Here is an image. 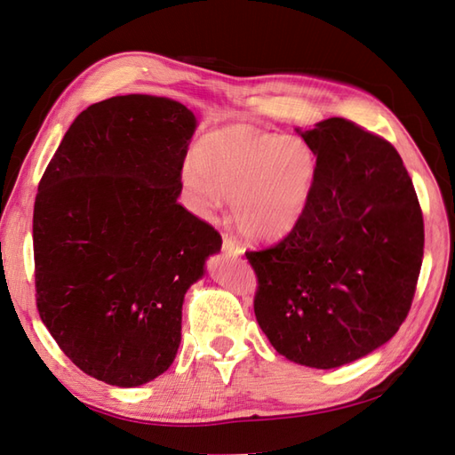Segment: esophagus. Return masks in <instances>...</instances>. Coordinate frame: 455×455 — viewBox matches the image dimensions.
Masks as SVG:
<instances>
[{"label": "esophagus", "mask_w": 455, "mask_h": 455, "mask_svg": "<svg viewBox=\"0 0 455 455\" xmlns=\"http://www.w3.org/2000/svg\"><path fill=\"white\" fill-rule=\"evenodd\" d=\"M221 249H224V252H228V254H234V257H237V254H243V247L234 237L228 235V234H224V243H221Z\"/></svg>", "instance_id": "1"}]
</instances>
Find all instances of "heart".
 I'll return each instance as SVG.
<instances>
[{"mask_svg":"<svg viewBox=\"0 0 455 455\" xmlns=\"http://www.w3.org/2000/svg\"><path fill=\"white\" fill-rule=\"evenodd\" d=\"M316 175V154L303 139L252 125L206 132L185 168L187 185L208 204L231 201V218L252 241L290 234L311 201Z\"/></svg>","mask_w":455,"mask_h":455,"instance_id":"obj_1","label":"heart"}]
</instances>
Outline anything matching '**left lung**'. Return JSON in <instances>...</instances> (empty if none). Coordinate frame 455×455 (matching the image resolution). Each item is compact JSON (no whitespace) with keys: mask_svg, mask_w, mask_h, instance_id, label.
Returning <instances> with one entry per match:
<instances>
[{"mask_svg":"<svg viewBox=\"0 0 455 455\" xmlns=\"http://www.w3.org/2000/svg\"><path fill=\"white\" fill-rule=\"evenodd\" d=\"M318 160L313 196L282 241L245 257L254 315L280 355L336 369L369 355L407 318L425 224L402 156L343 117L301 132Z\"/></svg>","mask_w":455,"mask_h":455,"instance_id":"1","label":"left lung"}]
</instances>
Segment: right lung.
<instances>
[{
  "mask_svg": "<svg viewBox=\"0 0 455 455\" xmlns=\"http://www.w3.org/2000/svg\"><path fill=\"white\" fill-rule=\"evenodd\" d=\"M196 127L170 98L88 106L44 172L32 216L36 307L88 376L132 387L170 369L187 290L221 235L177 203Z\"/></svg>",
  "mask_w": 455,
  "mask_h": 455,
  "instance_id": "right-lung-1",
  "label": "right lung"
}]
</instances>
